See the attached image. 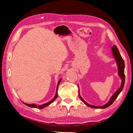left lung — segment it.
<instances>
[{"instance_id":"1","label":"left lung","mask_w":133,"mask_h":133,"mask_svg":"<svg viewBox=\"0 0 133 133\" xmlns=\"http://www.w3.org/2000/svg\"><path fill=\"white\" fill-rule=\"evenodd\" d=\"M112 52H113V55L115 58V60L116 61V63H117L118 65V74L119 76L121 77L122 80V84L121 85V87L118 90L116 91L114 93V94L112 96V97L110 98V100L106 104L103 105L102 106H92V105H91L90 104L87 103L85 101L84 99H83L80 96V94H79V98L82 101L83 103H84L87 106L90 107V108H96V109H104L110 106L114 102V101L115 100V99L118 97V95L120 94V92L122 91V89L124 88V83H125V74H124V67H125V64H124V61L123 59H122L121 55L119 52V50L118 49V48L116 47V45H114V46L112 47Z\"/></svg>"}]
</instances>
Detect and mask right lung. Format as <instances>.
<instances>
[{
    "instance_id": "right-lung-1",
    "label": "right lung",
    "mask_w": 133,
    "mask_h": 133,
    "mask_svg": "<svg viewBox=\"0 0 133 133\" xmlns=\"http://www.w3.org/2000/svg\"><path fill=\"white\" fill-rule=\"evenodd\" d=\"M61 80V79H60V81H59L58 82V84H57V90H56V94H55V96L53 98L52 100H51L50 102H48V103H46L43 104H42V105H40V106H37L36 104H26V103H24V104H25V105H26V106H27L30 107V108H39V109H42V108H45V107H46V106H48V105H49L50 104H51L52 102H54V100L57 98V97H58V93H57V91H58V85H59V84H60Z\"/></svg>"
}]
</instances>
